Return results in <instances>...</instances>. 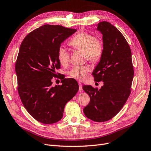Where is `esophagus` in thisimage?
I'll return each mask as SVG.
<instances>
[{
  "label": "esophagus",
  "instance_id": "obj_1",
  "mask_svg": "<svg viewBox=\"0 0 151 151\" xmlns=\"http://www.w3.org/2000/svg\"><path fill=\"white\" fill-rule=\"evenodd\" d=\"M79 91L80 92L83 91V88H82V85L81 84V83H79Z\"/></svg>",
  "mask_w": 151,
  "mask_h": 151
}]
</instances>
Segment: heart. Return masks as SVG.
Wrapping results in <instances>:
<instances>
[{
	"instance_id": "1",
	"label": "heart",
	"mask_w": 151,
	"mask_h": 151,
	"mask_svg": "<svg viewBox=\"0 0 151 151\" xmlns=\"http://www.w3.org/2000/svg\"><path fill=\"white\" fill-rule=\"evenodd\" d=\"M73 47L84 52L86 58L92 63H96L101 58L103 46L102 43L96 37L86 32H80L73 37L69 41ZM58 60L60 63L65 66L69 63L70 54L64 47L60 46L58 50ZM90 71V68L85 66H75L68 71L72 78L79 81L85 80Z\"/></svg>"
}]
</instances>
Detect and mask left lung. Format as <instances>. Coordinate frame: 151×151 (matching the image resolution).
I'll use <instances>...</instances> for the list:
<instances>
[{
    "mask_svg": "<svg viewBox=\"0 0 151 151\" xmlns=\"http://www.w3.org/2000/svg\"><path fill=\"white\" fill-rule=\"evenodd\" d=\"M97 26L103 34V52L92 75L94 81H103L104 85L100 90L83 86L90 98L83 112L88 118L100 122L112 119L123 107L131 94L134 69L129 45L119 30L105 21Z\"/></svg>",
    "mask_w": 151,
    "mask_h": 151,
    "instance_id": "8db88e82",
    "label": "left lung"
}]
</instances>
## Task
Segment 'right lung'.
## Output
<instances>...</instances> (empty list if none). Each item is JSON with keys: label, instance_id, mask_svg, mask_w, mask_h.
<instances>
[{"label": "right lung", "instance_id": "1", "mask_svg": "<svg viewBox=\"0 0 151 151\" xmlns=\"http://www.w3.org/2000/svg\"><path fill=\"white\" fill-rule=\"evenodd\" d=\"M77 30L61 25H44L33 30L22 41L15 63L18 93L26 110L43 124L62 118L66 103L79 90L77 81L59 76L61 85L52 86L55 69L60 63L61 43Z\"/></svg>", "mask_w": 151, "mask_h": 151}]
</instances>
